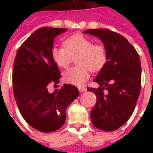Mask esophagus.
<instances>
[{
	"instance_id": "obj_1",
	"label": "esophagus",
	"mask_w": 153,
	"mask_h": 153,
	"mask_svg": "<svg viewBox=\"0 0 153 153\" xmlns=\"http://www.w3.org/2000/svg\"><path fill=\"white\" fill-rule=\"evenodd\" d=\"M79 91L80 92H85V91H86V88L85 86H80V87H79Z\"/></svg>"
}]
</instances>
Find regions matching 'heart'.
<instances>
[{
  "label": "heart",
  "mask_w": 153,
  "mask_h": 153,
  "mask_svg": "<svg viewBox=\"0 0 153 153\" xmlns=\"http://www.w3.org/2000/svg\"><path fill=\"white\" fill-rule=\"evenodd\" d=\"M52 60L58 67L67 68L74 58L78 66L70 68L63 74L67 83L82 86L89 79V72L102 71L108 62V53L102 44L81 34L73 35L63 41V48L54 47L51 51Z\"/></svg>",
  "instance_id": "heart-1"
}]
</instances>
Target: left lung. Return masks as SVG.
<instances>
[{"instance_id":"1","label":"left lung","mask_w":153,"mask_h":153,"mask_svg":"<svg viewBox=\"0 0 153 153\" xmlns=\"http://www.w3.org/2000/svg\"><path fill=\"white\" fill-rule=\"evenodd\" d=\"M83 32L98 37L108 53L106 65L94 80L99 87L87 89L97 97L91 111V122L101 130H116L133 114L140 95V57L134 47L117 32L104 28Z\"/></svg>"}]
</instances>
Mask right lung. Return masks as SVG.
<instances>
[{"label": "right lung", "mask_w": 153, "mask_h": 153, "mask_svg": "<svg viewBox=\"0 0 153 153\" xmlns=\"http://www.w3.org/2000/svg\"><path fill=\"white\" fill-rule=\"evenodd\" d=\"M67 28L36 30L18 49L13 64V93L20 114L32 128L43 133L58 130L66 121V109L79 94L76 86L64 84L50 94L48 86L59 83V67L51 59L55 36Z\"/></svg>", "instance_id": "obj_1"}]
</instances>
